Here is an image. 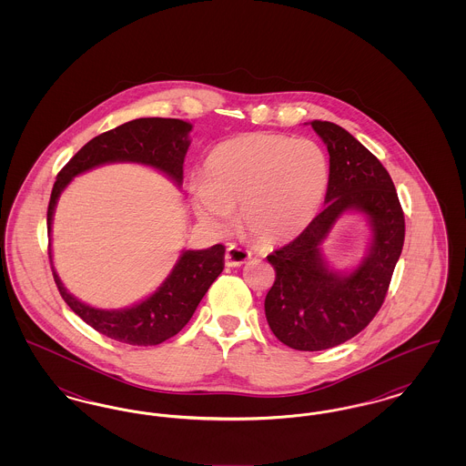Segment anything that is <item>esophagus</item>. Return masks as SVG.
<instances>
[{"label":"esophagus","mask_w":466,"mask_h":466,"mask_svg":"<svg viewBox=\"0 0 466 466\" xmlns=\"http://www.w3.org/2000/svg\"><path fill=\"white\" fill-rule=\"evenodd\" d=\"M249 257H251L249 251H246V249L239 248V246L230 244L227 248V253H225V264L228 267L243 266L246 260H249Z\"/></svg>","instance_id":"esophagus-1"}]
</instances>
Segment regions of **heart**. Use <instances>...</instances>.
<instances>
[{
    "mask_svg": "<svg viewBox=\"0 0 466 466\" xmlns=\"http://www.w3.org/2000/svg\"><path fill=\"white\" fill-rule=\"evenodd\" d=\"M325 152L310 139L244 134L217 145L194 187V209L215 230L239 209L244 230L258 243H287L316 218L329 188Z\"/></svg>",
    "mask_w": 466,
    "mask_h": 466,
    "instance_id": "1",
    "label": "heart"
}]
</instances>
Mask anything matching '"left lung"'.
Returning <instances> with one entry per match:
<instances>
[{"mask_svg":"<svg viewBox=\"0 0 466 466\" xmlns=\"http://www.w3.org/2000/svg\"><path fill=\"white\" fill-rule=\"evenodd\" d=\"M330 156L325 209L291 243L267 260L276 279L266 297L272 333L291 350L321 351L361 332L380 309L405 238V218L390 173L355 136L332 122L312 120ZM348 210L368 217L373 241L350 273L330 269L320 244Z\"/></svg>","mask_w":466,"mask_h":466,"instance_id":"obj_1","label":"left lung"}]
</instances>
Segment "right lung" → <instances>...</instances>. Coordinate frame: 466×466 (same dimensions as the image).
I'll list each match as a JSON object with an SVG mask.
<instances>
[{
    "label": "right lung",
    "mask_w": 466,
    "mask_h": 466,
    "mask_svg": "<svg viewBox=\"0 0 466 466\" xmlns=\"http://www.w3.org/2000/svg\"><path fill=\"white\" fill-rule=\"evenodd\" d=\"M192 126L177 118H136L108 133L92 137L57 175L46 209L48 236L61 192L69 181L89 169L111 162H134L150 166L183 183V160L190 147ZM50 264L52 255L48 251ZM225 248L215 244L208 249L181 251L177 266L158 289L145 300L126 309H97L73 297L59 279L54 264L52 274L61 297L89 327L110 339L131 346H157L175 337L192 318L202 297L223 270Z\"/></svg>",
    "instance_id": "obj_1"
}]
</instances>
